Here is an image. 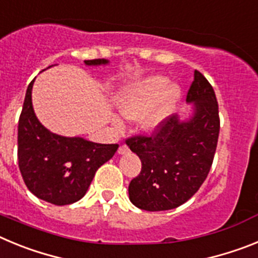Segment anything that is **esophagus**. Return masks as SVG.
Masks as SVG:
<instances>
[{
	"mask_svg": "<svg viewBox=\"0 0 258 258\" xmlns=\"http://www.w3.org/2000/svg\"><path fill=\"white\" fill-rule=\"evenodd\" d=\"M129 151H131V150H129V147H127L126 145H121L120 147H118L117 154L118 155H125V154H129Z\"/></svg>",
	"mask_w": 258,
	"mask_h": 258,
	"instance_id": "34e87169",
	"label": "esophagus"
}]
</instances>
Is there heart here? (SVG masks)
I'll list each match as a JSON object with an SVG mask.
<instances>
[{"mask_svg": "<svg viewBox=\"0 0 258 258\" xmlns=\"http://www.w3.org/2000/svg\"><path fill=\"white\" fill-rule=\"evenodd\" d=\"M179 89L169 86L164 76H149L127 83L120 89L116 106L122 117L127 120L141 117V127L146 133H155L163 126L178 101ZM112 122L120 126V120L112 117Z\"/></svg>", "mask_w": 258, "mask_h": 258, "instance_id": "heart-1", "label": "heart"}]
</instances>
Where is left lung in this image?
<instances>
[{
  "label": "left lung",
  "instance_id": "obj_1",
  "mask_svg": "<svg viewBox=\"0 0 258 258\" xmlns=\"http://www.w3.org/2000/svg\"><path fill=\"white\" fill-rule=\"evenodd\" d=\"M186 102L192 112L166 118L151 137H132L129 149L141 159V173L129 183V199L149 212L182 206L206 181L220 134L216 94L199 71L194 72Z\"/></svg>",
  "mask_w": 258,
  "mask_h": 258
}]
</instances>
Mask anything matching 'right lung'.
<instances>
[{"mask_svg": "<svg viewBox=\"0 0 258 258\" xmlns=\"http://www.w3.org/2000/svg\"><path fill=\"white\" fill-rule=\"evenodd\" d=\"M84 63L104 66L109 61L93 59ZM33 81L27 89L18 126L19 169L28 190L38 199L67 206L85 195L98 168L115 155L118 145L51 133L38 121L32 106Z\"/></svg>", "mask_w": 258, "mask_h": 258, "instance_id": "obj_1", "label": "right lung"}]
</instances>
